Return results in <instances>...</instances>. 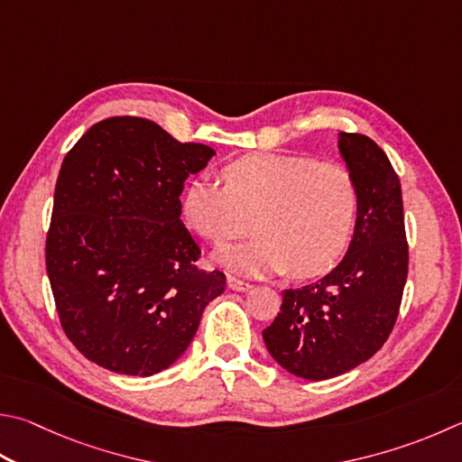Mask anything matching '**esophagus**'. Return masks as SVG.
Masks as SVG:
<instances>
[{
	"instance_id": "esophagus-1",
	"label": "esophagus",
	"mask_w": 462,
	"mask_h": 462,
	"mask_svg": "<svg viewBox=\"0 0 462 462\" xmlns=\"http://www.w3.org/2000/svg\"><path fill=\"white\" fill-rule=\"evenodd\" d=\"M228 287H230L232 291H248L250 287H253V284H250L248 281L238 279V276L228 274Z\"/></svg>"
}]
</instances>
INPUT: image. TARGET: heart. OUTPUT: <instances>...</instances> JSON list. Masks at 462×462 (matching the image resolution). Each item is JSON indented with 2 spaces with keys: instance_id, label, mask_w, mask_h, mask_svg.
<instances>
[{
  "instance_id": "1",
  "label": "heart",
  "mask_w": 462,
  "mask_h": 462,
  "mask_svg": "<svg viewBox=\"0 0 462 462\" xmlns=\"http://www.w3.org/2000/svg\"><path fill=\"white\" fill-rule=\"evenodd\" d=\"M222 186L191 180L181 216L199 236L226 245L217 260L232 271H287L295 279L329 273L346 256L359 216V188L346 165L307 155L253 153L222 167Z\"/></svg>"
}]
</instances>
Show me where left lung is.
Masks as SVG:
<instances>
[{"instance_id":"obj_1","label":"left lung","mask_w":462,"mask_h":462,"mask_svg":"<svg viewBox=\"0 0 462 462\" xmlns=\"http://www.w3.org/2000/svg\"><path fill=\"white\" fill-rule=\"evenodd\" d=\"M339 149L359 188L354 240L321 281L282 291L281 311L263 331L268 354L313 382L354 370L383 346L408 279L398 173L367 135L341 133Z\"/></svg>"}]
</instances>
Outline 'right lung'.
<instances>
[{
    "mask_svg": "<svg viewBox=\"0 0 462 462\" xmlns=\"http://www.w3.org/2000/svg\"><path fill=\"white\" fill-rule=\"evenodd\" d=\"M212 155L129 115L92 125L66 153L46 271L66 337L97 365L165 370L224 292L226 274L198 266L202 250L180 220L183 181Z\"/></svg>",
    "mask_w": 462,
    "mask_h": 462,
    "instance_id": "add662e5",
    "label": "right lung"
}]
</instances>
